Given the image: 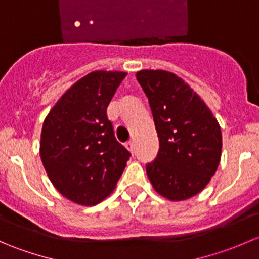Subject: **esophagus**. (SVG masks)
Listing matches in <instances>:
<instances>
[{
    "instance_id": "obj_1",
    "label": "esophagus",
    "mask_w": 259,
    "mask_h": 259,
    "mask_svg": "<svg viewBox=\"0 0 259 259\" xmlns=\"http://www.w3.org/2000/svg\"><path fill=\"white\" fill-rule=\"evenodd\" d=\"M125 146H126V148H127V150L132 151V153H134V150H135L134 143H133V142H127L126 145H125Z\"/></svg>"
}]
</instances>
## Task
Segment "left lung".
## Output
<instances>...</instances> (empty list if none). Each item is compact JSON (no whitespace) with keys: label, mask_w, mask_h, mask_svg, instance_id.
I'll return each mask as SVG.
<instances>
[{"label":"left lung","mask_w":259,"mask_h":259,"mask_svg":"<svg viewBox=\"0 0 259 259\" xmlns=\"http://www.w3.org/2000/svg\"><path fill=\"white\" fill-rule=\"evenodd\" d=\"M137 79L149 100L159 151L146 164L154 189L184 200L204 189L219 165L222 133L200 96L176 74L142 70Z\"/></svg>","instance_id":"obj_1"}]
</instances>
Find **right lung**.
<instances>
[{"instance_id": "add662e5", "label": "right lung", "mask_w": 259, "mask_h": 259, "mask_svg": "<svg viewBox=\"0 0 259 259\" xmlns=\"http://www.w3.org/2000/svg\"><path fill=\"white\" fill-rule=\"evenodd\" d=\"M126 72L94 71L75 82L42 125L40 155L52 184L81 205H95L115 189L130 151L120 144L108 106Z\"/></svg>"}]
</instances>
